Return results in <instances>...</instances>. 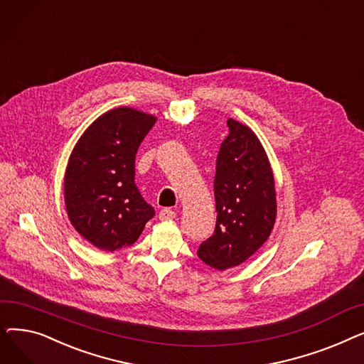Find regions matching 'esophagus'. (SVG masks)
<instances>
[{
	"label": "esophagus",
	"instance_id": "esophagus-1",
	"mask_svg": "<svg viewBox=\"0 0 364 364\" xmlns=\"http://www.w3.org/2000/svg\"><path fill=\"white\" fill-rule=\"evenodd\" d=\"M176 211H172V209H169V208H165V209H162V211L159 213V218L162 220V221H166V220H174L176 218Z\"/></svg>",
	"mask_w": 364,
	"mask_h": 364
}]
</instances>
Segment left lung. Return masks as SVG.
Returning a JSON list of instances; mask_svg holds the SVG:
<instances>
[{
    "label": "left lung",
    "mask_w": 364,
    "mask_h": 364,
    "mask_svg": "<svg viewBox=\"0 0 364 364\" xmlns=\"http://www.w3.org/2000/svg\"><path fill=\"white\" fill-rule=\"evenodd\" d=\"M214 180L215 232L198 257L224 272L251 258L270 237L277 215L274 176L257 134L236 119L227 121Z\"/></svg>",
    "instance_id": "8db88e82"
}]
</instances>
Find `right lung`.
Returning a JSON list of instances; mask_svg holds the SVG:
<instances>
[{"mask_svg":"<svg viewBox=\"0 0 364 364\" xmlns=\"http://www.w3.org/2000/svg\"><path fill=\"white\" fill-rule=\"evenodd\" d=\"M156 118L121 106L95 119L76 141L65 172L70 224L100 251L113 252L139 239L155 215L134 183L136 153Z\"/></svg>","mask_w":364,"mask_h":364,"instance_id":"obj_1","label":"right lung"}]
</instances>
